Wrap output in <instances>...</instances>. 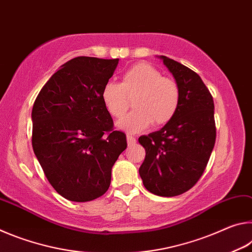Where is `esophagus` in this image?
Masks as SVG:
<instances>
[{
	"label": "esophagus",
	"mask_w": 252,
	"mask_h": 252,
	"mask_svg": "<svg viewBox=\"0 0 252 252\" xmlns=\"http://www.w3.org/2000/svg\"><path fill=\"white\" fill-rule=\"evenodd\" d=\"M126 141H127V144H129V146H133V144L136 142V140L131 133H127L126 134Z\"/></svg>",
	"instance_id": "obj_1"
}]
</instances>
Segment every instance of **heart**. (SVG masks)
Wrapping results in <instances>:
<instances>
[{"instance_id": "heart-1", "label": "heart", "mask_w": 252, "mask_h": 252, "mask_svg": "<svg viewBox=\"0 0 252 252\" xmlns=\"http://www.w3.org/2000/svg\"><path fill=\"white\" fill-rule=\"evenodd\" d=\"M108 112L121 119L130 106L133 111L118 123L127 132H140L151 125L162 126L176 116L181 101V92L176 81L164 78L155 66L140 63L122 75L120 83L108 82L101 93Z\"/></svg>"}]
</instances>
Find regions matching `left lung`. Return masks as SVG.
I'll return each mask as SVG.
<instances>
[{
    "label": "left lung",
    "mask_w": 252,
    "mask_h": 252,
    "mask_svg": "<svg viewBox=\"0 0 252 252\" xmlns=\"http://www.w3.org/2000/svg\"><path fill=\"white\" fill-rule=\"evenodd\" d=\"M180 88L176 116L161 130L139 138L146 158L139 169L143 186L160 197L187 192L201 178L216 142L215 104L201 78L161 55Z\"/></svg>",
    "instance_id": "8db88e82"
}]
</instances>
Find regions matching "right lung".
I'll return each mask as SVG.
<instances>
[{"label":"right lung","instance_id":"1","mask_svg":"<svg viewBox=\"0 0 252 252\" xmlns=\"http://www.w3.org/2000/svg\"><path fill=\"white\" fill-rule=\"evenodd\" d=\"M118 63L72 59L51 76L33 104V151L51 186L70 201L103 195L111 169L126 149V136L113 130L101 97Z\"/></svg>","mask_w":252,"mask_h":252}]
</instances>
